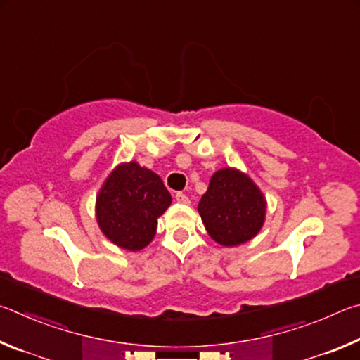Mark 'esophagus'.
I'll list each match as a JSON object with an SVG mask.
<instances>
[{
  "instance_id": "1",
  "label": "esophagus",
  "mask_w": 360,
  "mask_h": 360,
  "mask_svg": "<svg viewBox=\"0 0 360 360\" xmlns=\"http://www.w3.org/2000/svg\"><path fill=\"white\" fill-rule=\"evenodd\" d=\"M175 200H176V202H179V204H185V205L190 204V198H188L186 194H184V193H176V194H175Z\"/></svg>"
}]
</instances>
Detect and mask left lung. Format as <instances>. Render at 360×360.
Returning a JSON list of instances; mask_svg holds the SVG:
<instances>
[{
	"label": "left lung",
	"instance_id": "1",
	"mask_svg": "<svg viewBox=\"0 0 360 360\" xmlns=\"http://www.w3.org/2000/svg\"><path fill=\"white\" fill-rule=\"evenodd\" d=\"M198 210L213 240L223 247H237L261 231L267 202L247 174L224 167L212 175Z\"/></svg>",
	"mask_w": 360,
	"mask_h": 360
}]
</instances>
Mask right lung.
I'll use <instances>...</instances> for the list:
<instances>
[{"instance_id":"right-lung-1","label":"right lung","mask_w":360,"mask_h":360,"mask_svg":"<svg viewBox=\"0 0 360 360\" xmlns=\"http://www.w3.org/2000/svg\"><path fill=\"white\" fill-rule=\"evenodd\" d=\"M172 202L160 175L136 161L112 170L96 198V221L117 247L139 251L153 240L160 218Z\"/></svg>"}]
</instances>
